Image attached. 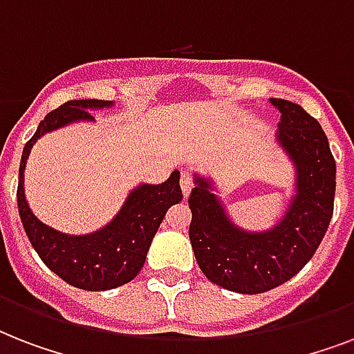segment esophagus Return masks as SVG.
Returning a JSON list of instances; mask_svg holds the SVG:
<instances>
[{"label":"esophagus","mask_w":354,"mask_h":354,"mask_svg":"<svg viewBox=\"0 0 354 354\" xmlns=\"http://www.w3.org/2000/svg\"><path fill=\"white\" fill-rule=\"evenodd\" d=\"M180 185H182L183 196L187 198L189 193H191V189H193V178H191V174H189V172H185V171L182 172V178H180Z\"/></svg>","instance_id":"esophagus-1"}]
</instances>
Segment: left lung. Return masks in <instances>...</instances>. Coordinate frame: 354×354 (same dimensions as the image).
Here are the masks:
<instances>
[{"label": "left lung", "mask_w": 354, "mask_h": 354, "mask_svg": "<svg viewBox=\"0 0 354 354\" xmlns=\"http://www.w3.org/2000/svg\"><path fill=\"white\" fill-rule=\"evenodd\" d=\"M281 112L275 139L296 167L285 215L266 232H248L230 218L211 178L194 172L189 239L211 283L261 294L292 279L313 259L333 218L336 163L319 122L299 104L270 99Z\"/></svg>", "instance_id": "1"}]
</instances>
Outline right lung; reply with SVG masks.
Here are the masks:
<instances>
[{
	"label": "right lung",
	"instance_id": "1",
	"mask_svg": "<svg viewBox=\"0 0 354 354\" xmlns=\"http://www.w3.org/2000/svg\"><path fill=\"white\" fill-rule=\"evenodd\" d=\"M113 101H68L53 110L25 143L19 161L18 211L30 244L49 270L82 290H110L130 283L141 272L150 242L167 209L182 200L180 172L174 171L160 185L139 183L132 189L119 213L106 226L86 235H68L38 221L25 200L24 172L32 145L47 132L71 122L95 121L88 110L112 108Z\"/></svg>",
	"mask_w": 354,
	"mask_h": 354
}]
</instances>
